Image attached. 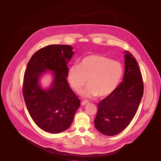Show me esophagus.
<instances>
[{
  "instance_id": "obj_1",
  "label": "esophagus",
  "mask_w": 161,
  "mask_h": 161,
  "mask_svg": "<svg viewBox=\"0 0 161 161\" xmlns=\"http://www.w3.org/2000/svg\"><path fill=\"white\" fill-rule=\"evenodd\" d=\"M89 102L87 100H83L82 102H81V105H86V104H87Z\"/></svg>"
}]
</instances>
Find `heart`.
I'll return each instance as SVG.
<instances>
[{
	"instance_id": "obj_1",
	"label": "heart",
	"mask_w": 161,
	"mask_h": 161,
	"mask_svg": "<svg viewBox=\"0 0 161 161\" xmlns=\"http://www.w3.org/2000/svg\"><path fill=\"white\" fill-rule=\"evenodd\" d=\"M123 74L121 64L98 54L84 57L79 66L69 68L68 78L75 91L81 92L87 82L89 86L83 92L86 97L97 95L105 97L114 92L119 83Z\"/></svg>"
}]
</instances>
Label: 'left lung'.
Wrapping results in <instances>:
<instances>
[{
    "mask_svg": "<svg viewBox=\"0 0 161 161\" xmlns=\"http://www.w3.org/2000/svg\"><path fill=\"white\" fill-rule=\"evenodd\" d=\"M125 62L123 81L98 103L94 125L97 130L105 135H116L130 125L143 95L141 70L136 60L129 51H126Z\"/></svg>",
    "mask_w": 161,
    "mask_h": 161,
    "instance_id": "left-lung-1",
    "label": "left lung"
}]
</instances>
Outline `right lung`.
<instances>
[{"mask_svg":"<svg viewBox=\"0 0 161 161\" xmlns=\"http://www.w3.org/2000/svg\"><path fill=\"white\" fill-rule=\"evenodd\" d=\"M72 50L66 45L43 47L33 54L25 71L22 91L27 110L37 126L47 133L67 130L80 105L67 80ZM46 69L53 70L55 77L52 87L44 91L38 80Z\"/></svg>","mask_w":161,"mask_h":161,"instance_id":"add662e5","label":"right lung"}]
</instances>
